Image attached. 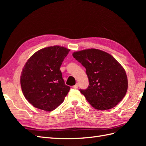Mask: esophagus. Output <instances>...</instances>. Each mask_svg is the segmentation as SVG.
Here are the masks:
<instances>
[{
  "instance_id": "esophagus-1",
  "label": "esophagus",
  "mask_w": 146,
  "mask_h": 146,
  "mask_svg": "<svg viewBox=\"0 0 146 146\" xmlns=\"http://www.w3.org/2000/svg\"><path fill=\"white\" fill-rule=\"evenodd\" d=\"M72 87L73 88H74V89H76V88H77L78 87V83L76 84V85H74V86H72Z\"/></svg>"
}]
</instances>
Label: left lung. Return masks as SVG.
<instances>
[{
	"label": "left lung",
	"mask_w": 146,
	"mask_h": 146,
	"mask_svg": "<svg viewBox=\"0 0 146 146\" xmlns=\"http://www.w3.org/2000/svg\"><path fill=\"white\" fill-rule=\"evenodd\" d=\"M72 55L86 68L89 86L80 91L92 107L106 110L120 102L127 91V77L113 56L96 48L75 52Z\"/></svg>",
	"instance_id": "left-lung-1"
}]
</instances>
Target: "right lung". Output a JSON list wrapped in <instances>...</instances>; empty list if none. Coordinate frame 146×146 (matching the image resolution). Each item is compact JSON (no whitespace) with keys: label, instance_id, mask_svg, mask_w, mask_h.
Returning <instances> with one entry per match:
<instances>
[{"label":"right lung","instance_id":"1","mask_svg":"<svg viewBox=\"0 0 146 146\" xmlns=\"http://www.w3.org/2000/svg\"><path fill=\"white\" fill-rule=\"evenodd\" d=\"M69 49L54 46L35 52L27 60L21 76L25 99L33 107L51 111L63 102L70 87L60 70Z\"/></svg>","mask_w":146,"mask_h":146}]
</instances>
